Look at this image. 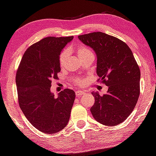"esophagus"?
I'll use <instances>...</instances> for the list:
<instances>
[{
  "label": "esophagus",
  "instance_id": "esophagus-1",
  "mask_svg": "<svg viewBox=\"0 0 156 156\" xmlns=\"http://www.w3.org/2000/svg\"><path fill=\"white\" fill-rule=\"evenodd\" d=\"M85 94V92L83 90H76V97L80 98L81 97L82 95H83Z\"/></svg>",
  "mask_w": 156,
  "mask_h": 156
}]
</instances>
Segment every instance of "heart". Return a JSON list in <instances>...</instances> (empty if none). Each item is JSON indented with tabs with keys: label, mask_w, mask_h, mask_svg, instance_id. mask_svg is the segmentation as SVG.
<instances>
[{
	"label": "heart",
	"mask_w": 156,
	"mask_h": 156,
	"mask_svg": "<svg viewBox=\"0 0 156 156\" xmlns=\"http://www.w3.org/2000/svg\"><path fill=\"white\" fill-rule=\"evenodd\" d=\"M90 52L91 51L87 48H86V47H80V48H77L76 50V53L80 58L83 57V56L87 55V54L90 53ZM69 50H68V49H65L60 54V56H59V62H60V65L62 66H63L66 64V62H67V60L69 58ZM78 83H80V81H78Z\"/></svg>",
	"instance_id": "obj_1"
}]
</instances>
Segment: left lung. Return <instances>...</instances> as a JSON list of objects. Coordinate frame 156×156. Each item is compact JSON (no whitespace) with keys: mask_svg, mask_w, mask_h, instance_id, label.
Returning <instances> with one entry per match:
<instances>
[{"mask_svg":"<svg viewBox=\"0 0 156 156\" xmlns=\"http://www.w3.org/2000/svg\"><path fill=\"white\" fill-rule=\"evenodd\" d=\"M78 38L95 52L96 72L108 87L104 95L92 92L95 99L92 115L106 126L119 124L133 112L140 94V72L133 52L126 43L101 32Z\"/></svg>","mask_w":156,"mask_h":156,"instance_id":"1","label":"left lung"}]
</instances>
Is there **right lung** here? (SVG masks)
Returning a JSON list of instances; mask_svg holds the SVG:
<instances>
[{"label": "right lung", "mask_w": 156, "mask_h": 156, "mask_svg": "<svg viewBox=\"0 0 156 156\" xmlns=\"http://www.w3.org/2000/svg\"><path fill=\"white\" fill-rule=\"evenodd\" d=\"M73 37H48L25 51L16 73L19 103L33 126L45 133L60 131L68 124L75 92L66 89L55 97L51 80L61 71L59 56Z\"/></svg>", "instance_id": "add662e5"}]
</instances>
